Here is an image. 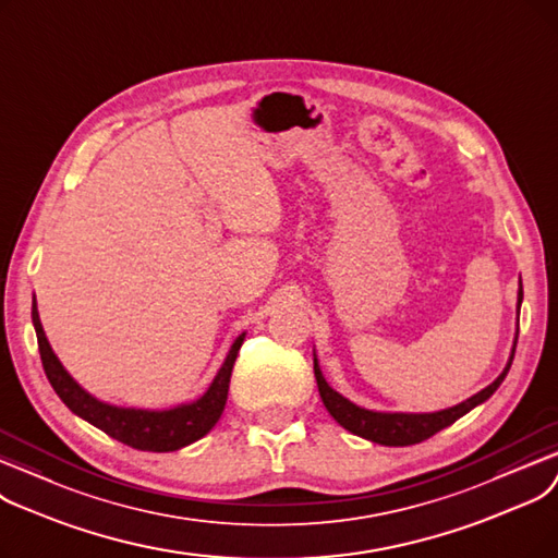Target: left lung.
<instances>
[{"instance_id":"obj_1","label":"left lung","mask_w":558,"mask_h":558,"mask_svg":"<svg viewBox=\"0 0 558 558\" xmlns=\"http://www.w3.org/2000/svg\"><path fill=\"white\" fill-rule=\"evenodd\" d=\"M520 304H522V288L518 293V313H520ZM518 342V338H515ZM513 354H515V344H513ZM513 354L504 367V373L482 392H476L470 400L461 402L459 407H452L447 411H438V413H373V411H365L359 409L356 404L344 400L342 395H338L333 388H329V384L325 381L320 367H317V361L313 359V369H315V379H317V390H320L323 402L327 407V411L331 413V417L344 427L348 432L367 438L373 442L379 445H388V447H404V445H415L432 438L434 434H438L440 429L449 427V424H454L459 417H463L468 411H472L476 404L486 402L488 397L499 388V384L507 377L509 367L513 363Z\"/></svg>"}]
</instances>
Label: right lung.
Segmentation results:
<instances>
[{"mask_svg": "<svg viewBox=\"0 0 558 558\" xmlns=\"http://www.w3.org/2000/svg\"><path fill=\"white\" fill-rule=\"evenodd\" d=\"M32 320L38 336L43 369L51 388H54L57 395L61 397V402L78 417L95 424V427L101 429L104 434H109L111 438L134 449H143V452H174V449H181L185 445L199 440L216 427V422L220 420L227 404L231 369H233L238 350H241L243 338H245V333L235 338L218 377L197 402L172 409V411H136V409H118V407L97 402L95 397H90L84 388H78V384L65 373L57 354L49 348L40 325V317H38L36 298L32 306Z\"/></svg>", "mask_w": 558, "mask_h": 558, "instance_id": "1", "label": "right lung"}]
</instances>
